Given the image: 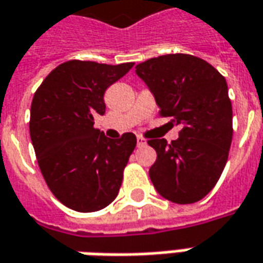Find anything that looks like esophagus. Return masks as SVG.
Wrapping results in <instances>:
<instances>
[{"mask_svg": "<svg viewBox=\"0 0 263 263\" xmlns=\"http://www.w3.org/2000/svg\"><path fill=\"white\" fill-rule=\"evenodd\" d=\"M146 144V139L142 138V137H137V145L144 146Z\"/></svg>", "mask_w": 263, "mask_h": 263, "instance_id": "1", "label": "esophagus"}]
</instances>
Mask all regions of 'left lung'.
Returning a JSON list of instances; mask_svg holds the SVG:
<instances>
[{"mask_svg": "<svg viewBox=\"0 0 263 263\" xmlns=\"http://www.w3.org/2000/svg\"><path fill=\"white\" fill-rule=\"evenodd\" d=\"M161 117L181 125L178 138H151L157 151L149 178L164 199L192 204L212 192L229 157L233 137L232 102L226 79L210 63L192 54H165L139 63Z\"/></svg>", "mask_w": 263, "mask_h": 263, "instance_id": "8db88e82", "label": "left lung"}]
</instances>
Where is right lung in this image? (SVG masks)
<instances>
[{"mask_svg":"<svg viewBox=\"0 0 263 263\" xmlns=\"http://www.w3.org/2000/svg\"><path fill=\"white\" fill-rule=\"evenodd\" d=\"M134 63L69 60L50 71L34 93L30 137L50 192L71 210L89 213L110 204L137 145L126 132L109 139L95 128L105 114L103 95Z\"/></svg>","mask_w":263,"mask_h":263,"instance_id":"obj_1","label":"right lung"}]
</instances>
